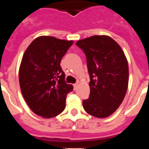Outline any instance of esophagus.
Listing matches in <instances>:
<instances>
[{"label": "esophagus", "mask_w": 149, "mask_h": 149, "mask_svg": "<svg viewBox=\"0 0 149 149\" xmlns=\"http://www.w3.org/2000/svg\"><path fill=\"white\" fill-rule=\"evenodd\" d=\"M78 85H79L78 83H76V84H74V89H77V88L78 87Z\"/></svg>", "instance_id": "esophagus-1"}]
</instances>
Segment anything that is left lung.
I'll list each match as a JSON object with an SVG mask.
<instances>
[{"instance_id":"1","label":"left lung","mask_w":149,"mask_h":149,"mask_svg":"<svg viewBox=\"0 0 149 149\" xmlns=\"http://www.w3.org/2000/svg\"><path fill=\"white\" fill-rule=\"evenodd\" d=\"M76 45L86 56L90 77L89 98L83 107L97 118L110 116L123 101L128 86L127 58L122 48L108 36H93Z\"/></svg>"}]
</instances>
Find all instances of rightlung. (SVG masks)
Returning <instances> with one entry per match:
<instances>
[{"label":"right lung","instance_id":"obj_1","mask_svg":"<svg viewBox=\"0 0 149 149\" xmlns=\"http://www.w3.org/2000/svg\"><path fill=\"white\" fill-rule=\"evenodd\" d=\"M72 44V40L42 36L36 38L24 54L18 72L21 91L30 110L42 118L61 113L67 94L73 90L72 84L65 83L60 66Z\"/></svg>","mask_w":149,"mask_h":149}]
</instances>
